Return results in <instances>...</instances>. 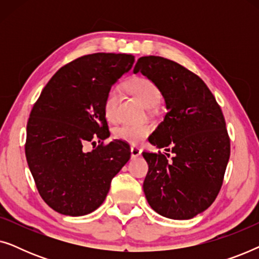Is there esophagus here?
Listing matches in <instances>:
<instances>
[{
    "instance_id": "esophagus-1",
    "label": "esophagus",
    "mask_w": 259,
    "mask_h": 259,
    "mask_svg": "<svg viewBox=\"0 0 259 259\" xmlns=\"http://www.w3.org/2000/svg\"><path fill=\"white\" fill-rule=\"evenodd\" d=\"M141 154V150L137 146H131V157L138 158Z\"/></svg>"
}]
</instances>
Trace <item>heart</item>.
Listing matches in <instances>:
<instances>
[{
  "mask_svg": "<svg viewBox=\"0 0 259 259\" xmlns=\"http://www.w3.org/2000/svg\"><path fill=\"white\" fill-rule=\"evenodd\" d=\"M130 90L139 100L147 107H153L159 102L161 93L157 84L147 77H138L130 84ZM119 102L120 90L113 86L106 94L104 100V113L108 121L114 122L119 118ZM150 123H125L116 127L114 136L116 139L123 140L126 143L137 145L144 140V138L151 132Z\"/></svg>",
  "mask_w": 259,
  "mask_h": 259,
  "instance_id": "1",
  "label": "heart"
}]
</instances>
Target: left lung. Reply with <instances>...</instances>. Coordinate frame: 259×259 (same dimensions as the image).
I'll list each match as a JSON object with an SVG mask.
<instances>
[{
	"label": "left lung",
	"instance_id": "8db88e82",
	"mask_svg": "<svg viewBox=\"0 0 259 259\" xmlns=\"http://www.w3.org/2000/svg\"><path fill=\"white\" fill-rule=\"evenodd\" d=\"M133 72L157 84L167 108L148 137L166 153L143 152L148 164L145 196L164 217L193 218L217 198L229 162L230 138L221 106L197 74L172 60L143 56Z\"/></svg>",
	"mask_w": 259,
	"mask_h": 259
}]
</instances>
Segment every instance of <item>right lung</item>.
Segmentation results:
<instances>
[{"instance_id":"1","label":"right lung","mask_w":259,"mask_h":259,"mask_svg":"<svg viewBox=\"0 0 259 259\" xmlns=\"http://www.w3.org/2000/svg\"><path fill=\"white\" fill-rule=\"evenodd\" d=\"M134 56L95 53L61 67L31 108L24 145L28 166L45 203L66 215L91 213L130 160L126 141L113 140L104 113L112 84L132 68ZM100 144L91 152L86 142Z\"/></svg>"}]
</instances>
